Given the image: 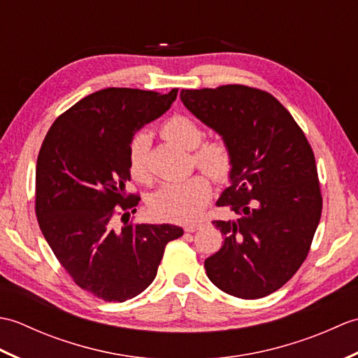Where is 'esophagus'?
Returning a JSON list of instances; mask_svg holds the SVG:
<instances>
[{"instance_id":"obj_1","label":"esophagus","mask_w":358,"mask_h":358,"mask_svg":"<svg viewBox=\"0 0 358 358\" xmlns=\"http://www.w3.org/2000/svg\"><path fill=\"white\" fill-rule=\"evenodd\" d=\"M201 224H199V223H192V224H186L185 226V231L186 232H189V234H191V232H195V231H199V227H200Z\"/></svg>"}]
</instances>
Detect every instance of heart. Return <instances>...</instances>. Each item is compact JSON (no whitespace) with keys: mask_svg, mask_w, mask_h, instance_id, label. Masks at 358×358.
Masks as SVG:
<instances>
[{"mask_svg":"<svg viewBox=\"0 0 358 358\" xmlns=\"http://www.w3.org/2000/svg\"><path fill=\"white\" fill-rule=\"evenodd\" d=\"M166 140L192 150V162L218 185L231 180L235 159L229 143L224 140H204V129L189 115H173L162 127ZM150 136L136 134L129 144V172L132 178L150 185L154 175L149 164ZM206 175H194L180 183H167L149 199V209L158 220L172 223H189L201 214L212 196V186Z\"/></svg>","mask_w":358,"mask_h":358,"instance_id":"obj_1","label":"heart"}]
</instances>
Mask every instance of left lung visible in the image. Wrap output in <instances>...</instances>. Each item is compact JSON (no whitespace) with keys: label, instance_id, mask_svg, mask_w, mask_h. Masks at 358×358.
Returning <instances> with one entry per match:
<instances>
[{"label":"left lung","instance_id":"1","mask_svg":"<svg viewBox=\"0 0 358 358\" xmlns=\"http://www.w3.org/2000/svg\"><path fill=\"white\" fill-rule=\"evenodd\" d=\"M181 101L234 152L232 185L217 201L235 220H214L224 235L204 262L223 292L257 300L294 277L313 245L323 199L314 150L275 96L243 85L185 89Z\"/></svg>","mask_w":358,"mask_h":358}]
</instances>
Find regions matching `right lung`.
I'll return each mask as SVG.
<instances>
[{"label":"right lung","instance_id":"obj_1","mask_svg":"<svg viewBox=\"0 0 358 358\" xmlns=\"http://www.w3.org/2000/svg\"><path fill=\"white\" fill-rule=\"evenodd\" d=\"M178 89L108 87L75 103L50 126L36 159L35 214L73 283L104 301H126L154 281L180 226L129 223L138 194H127L129 144L171 108ZM126 221L121 231L115 218Z\"/></svg>","mask_w":358,"mask_h":358}]
</instances>
